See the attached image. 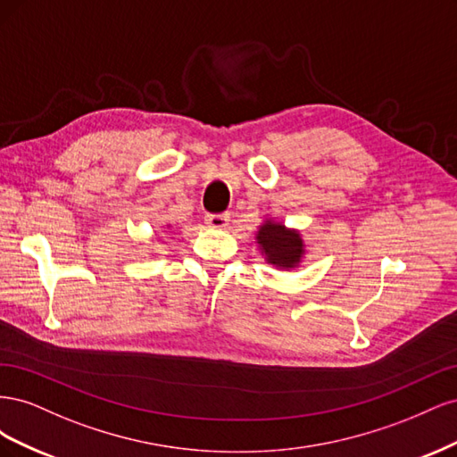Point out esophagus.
Here are the masks:
<instances>
[{"label":"esophagus","instance_id":"esophagus-1","mask_svg":"<svg viewBox=\"0 0 457 457\" xmlns=\"http://www.w3.org/2000/svg\"><path fill=\"white\" fill-rule=\"evenodd\" d=\"M228 213H219V215H205V225L212 228H227L228 227Z\"/></svg>","mask_w":457,"mask_h":457}]
</instances>
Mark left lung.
Masks as SVG:
<instances>
[{
    "mask_svg": "<svg viewBox=\"0 0 457 457\" xmlns=\"http://www.w3.org/2000/svg\"><path fill=\"white\" fill-rule=\"evenodd\" d=\"M261 255L276 269H295L305 257V242L297 228H287L280 220L267 219L255 234Z\"/></svg>",
    "mask_w": 457,
    "mask_h": 457,
    "instance_id": "1",
    "label": "left lung"
}]
</instances>
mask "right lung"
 I'll return each mask as SVG.
<instances>
[{
    "instance_id": "right-lung-1",
    "label": "right lung",
    "mask_w": 457,
    "mask_h": 457,
    "mask_svg": "<svg viewBox=\"0 0 457 457\" xmlns=\"http://www.w3.org/2000/svg\"><path fill=\"white\" fill-rule=\"evenodd\" d=\"M168 227H170V225H168Z\"/></svg>"
}]
</instances>
